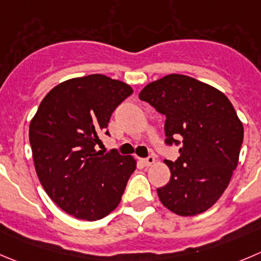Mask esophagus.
<instances>
[{"mask_svg":"<svg viewBox=\"0 0 261 261\" xmlns=\"http://www.w3.org/2000/svg\"><path fill=\"white\" fill-rule=\"evenodd\" d=\"M142 163L145 164L146 166H151V165H152L153 163H155V158H153V156H148V158L143 159Z\"/></svg>","mask_w":261,"mask_h":261,"instance_id":"esophagus-1","label":"esophagus"}]
</instances>
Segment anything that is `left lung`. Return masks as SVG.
<instances>
[{
  "label": "left lung",
  "instance_id": "left-lung-1",
  "mask_svg": "<svg viewBox=\"0 0 261 261\" xmlns=\"http://www.w3.org/2000/svg\"><path fill=\"white\" fill-rule=\"evenodd\" d=\"M165 115L166 145H179L180 156L165 160L170 180L158 188L166 209L182 217L214 205L237 168L244 125L219 89L183 74L148 83L138 95Z\"/></svg>",
  "mask_w": 261,
  "mask_h": 261
}]
</instances>
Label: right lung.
<instances>
[{"instance_id": "right-lung-1", "label": "right lung", "mask_w": 261, "mask_h": 261, "mask_svg": "<svg viewBox=\"0 0 261 261\" xmlns=\"http://www.w3.org/2000/svg\"><path fill=\"white\" fill-rule=\"evenodd\" d=\"M132 93L129 84L102 74L69 79L44 96L32 119L29 142L39 182L76 219L110 214L136 170L133 156L96 150L113 111Z\"/></svg>"}]
</instances>
